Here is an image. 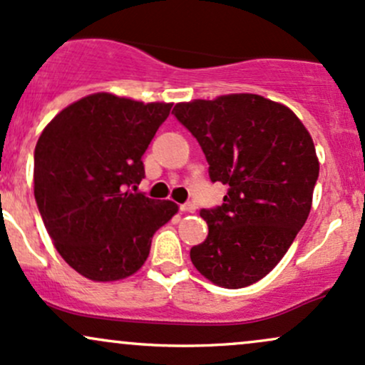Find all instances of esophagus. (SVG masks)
<instances>
[{
    "label": "esophagus",
    "instance_id": "esophagus-1",
    "mask_svg": "<svg viewBox=\"0 0 365 365\" xmlns=\"http://www.w3.org/2000/svg\"><path fill=\"white\" fill-rule=\"evenodd\" d=\"M181 212H184V214H195V212H196L195 203H182L181 205Z\"/></svg>",
    "mask_w": 365,
    "mask_h": 365
}]
</instances>
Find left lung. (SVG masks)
<instances>
[{
  "label": "left lung",
  "mask_w": 365,
  "mask_h": 365,
  "mask_svg": "<svg viewBox=\"0 0 365 365\" xmlns=\"http://www.w3.org/2000/svg\"><path fill=\"white\" fill-rule=\"evenodd\" d=\"M178 120L198 139L224 203L202 210L208 236L190 252L196 271L237 289L267 276L312 208L319 158L312 136L288 106L235 93L178 103Z\"/></svg>",
  "instance_id": "left-lung-1"
}]
</instances>
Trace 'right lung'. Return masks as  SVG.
<instances>
[{
  "mask_svg": "<svg viewBox=\"0 0 365 365\" xmlns=\"http://www.w3.org/2000/svg\"><path fill=\"white\" fill-rule=\"evenodd\" d=\"M170 108L93 93L56 113L41 133L36 202L56 252L81 276L94 282L133 276L148 259L157 229L178 214L170 200L136 191L145 178L143 153Z\"/></svg>",
  "mask_w": 365,
  "mask_h": 365,
  "instance_id": "right-lung-1",
  "label": "right lung"
}]
</instances>
